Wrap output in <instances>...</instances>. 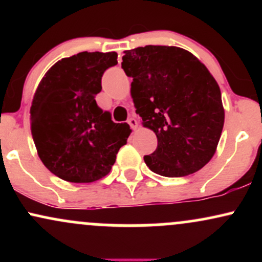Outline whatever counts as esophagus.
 Wrapping results in <instances>:
<instances>
[{"label": "esophagus", "mask_w": 262, "mask_h": 262, "mask_svg": "<svg viewBox=\"0 0 262 262\" xmlns=\"http://www.w3.org/2000/svg\"><path fill=\"white\" fill-rule=\"evenodd\" d=\"M128 124L130 125V128L133 129V130H135V129L138 128V121L135 118H133V117L128 119Z\"/></svg>", "instance_id": "obj_1"}]
</instances>
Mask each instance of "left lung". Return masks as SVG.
I'll return each instance as SVG.
<instances>
[{"label": "left lung", "mask_w": 262, "mask_h": 262, "mask_svg": "<svg viewBox=\"0 0 262 262\" xmlns=\"http://www.w3.org/2000/svg\"><path fill=\"white\" fill-rule=\"evenodd\" d=\"M122 68L133 79L130 95L143 127L158 138L144 156L152 172L182 177L201 170L217 151L224 125L219 85L187 50L146 45L125 50Z\"/></svg>", "instance_id": "left-lung-1"}]
</instances>
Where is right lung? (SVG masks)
I'll list each match as a JSON object with an SVG mask.
<instances>
[{
  "instance_id": "obj_1",
  "label": "right lung",
  "mask_w": 262,
  "mask_h": 262,
  "mask_svg": "<svg viewBox=\"0 0 262 262\" xmlns=\"http://www.w3.org/2000/svg\"><path fill=\"white\" fill-rule=\"evenodd\" d=\"M116 52H82L55 62L35 90L31 130L48 170L68 182L87 183L110 173L130 134L97 106L102 75L117 64Z\"/></svg>"
}]
</instances>
